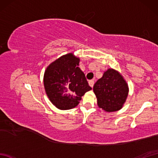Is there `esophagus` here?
<instances>
[{
    "instance_id": "esophagus-1",
    "label": "esophagus",
    "mask_w": 158,
    "mask_h": 158,
    "mask_svg": "<svg viewBox=\"0 0 158 158\" xmlns=\"http://www.w3.org/2000/svg\"><path fill=\"white\" fill-rule=\"evenodd\" d=\"M88 83H89V85L91 87V88H93L94 84V81L93 80H90V81H89Z\"/></svg>"
}]
</instances>
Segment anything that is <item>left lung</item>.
Returning <instances> with one entry per match:
<instances>
[{
  "instance_id": "8db88e82",
  "label": "left lung",
  "mask_w": 158,
  "mask_h": 158,
  "mask_svg": "<svg viewBox=\"0 0 158 158\" xmlns=\"http://www.w3.org/2000/svg\"><path fill=\"white\" fill-rule=\"evenodd\" d=\"M100 108L107 112L119 110L128 94V87L123 77L113 69H108L94 85Z\"/></svg>"
}]
</instances>
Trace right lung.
I'll list each match as a JSON object with an SVG mask.
<instances>
[{
    "mask_svg": "<svg viewBox=\"0 0 158 158\" xmlns=\"http://www.w3.org/2000/svg\"><path fill=\"white\" fill-rule=\"evenodd\" d=\"M79 58L69 53L47 68L44 75L45 92L57 108L67 110L75 107L85 93L92 89L78 66Z\"/></svg>",
    "mask_w": 158,
    "mask_h": 158,
    "instance_id": "add662e5",
    "label": "right lung"
}]
</instances>
